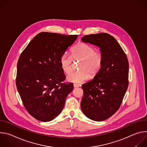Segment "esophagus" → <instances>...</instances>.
Masks as SVG:
<instances>
[{
    "instance_id": "1",
    "label": "esophagus",
    "mask_w": 147,
    "mask_h": 147,
    "mask_svg": "<svg viewBox=\"0 0 147 147\" xmlns=\"http://www.w3.org/2000/svg\"><path fill=\"white\" fill-rule=\"evenodd\" d=\"M80 87L79 84H74V88H78Z\"/></svg>"
}]
</instances>
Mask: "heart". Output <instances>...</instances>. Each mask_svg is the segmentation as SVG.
<instances>
[{
    "mask_svg": "<svg viewBox=\"0 0 147 147\" xmlns=\"http://www.w3.org/2000/svg\"><path fill=\"white\" fill-rule=\"evenodd\" d=\"M73 58L81 60L79 65L80 71L71 73L67 77L68 81L80 84L88 79L90 76H95L101 68L102 56L100 53L84 43L76 45L72 51V56L67 53L63 54L60 59V65L62 70L69 74L72 70Z\"/></svg>",
    "mask_w": 147,
    "mask_h": 147,
    "instance_id": "heart-1",
    "label": "heart"
}]
</instances>
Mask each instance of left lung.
<instances>
[{"label": "left lung", "instance_id": "obj_1", "mask_svg": "<svg viewBox=\"0 0 147 147\" xmlns=\"http://www.w3.org/2000/svg\"><path fill=\"white\" fill-rule=\"evenodd\" d=\"M81 40L99 48L102 63L94 79L82 86L81 108L92 120H105L119 109L127 90L128 60L116 39L107 33L85 35Z\"/></svg>", "mask_w": 147, "mask_h": 147}]
</instances>
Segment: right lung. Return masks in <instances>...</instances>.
Instances as JSON below:
<instances>
[{"mask_svg": "<svg viewBox=\"0 0 147 147\" xmlns=\"http://www.w3.org/2000/svg\"><path fill=\"white\" fill-rule=\"evenodd\" d=\"M77 38L47 32L37 34L21 54L16 86L28 112L40 121L53 120L62 111L72 83L65 79L60 59Z\"/></svg>", "mask_w": 147, "mask_h": 147, "instance_id": "1", "label": "right lung"}]
</instances>
